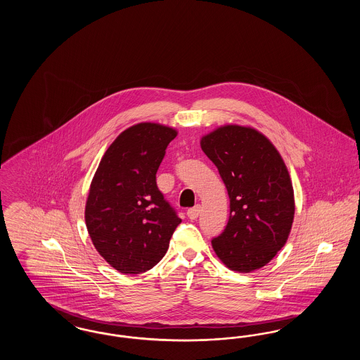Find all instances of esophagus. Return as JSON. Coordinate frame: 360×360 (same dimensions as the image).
<instances>
[{"mask_svg": "<svg viewBox=\"0 0 360 360\" xmlns=\"http://www.w3.org/2000/svg\"><path fill=\"white\" fill-rule=\"evenodd\" d=\"M201 212V206L195 205L194 207H190L188 210V217L190 220H195L200 216Z\"/></svg>", "mask_w": 360, "mask_h": 360, "instance_id": "obj_1", "label": "esophagus"}]
</instances>
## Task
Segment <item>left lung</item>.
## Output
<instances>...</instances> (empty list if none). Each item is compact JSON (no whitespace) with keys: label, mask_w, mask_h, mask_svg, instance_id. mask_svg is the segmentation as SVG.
Masks as SVG:
<instances>
[{"label":"left lung","mask_w":360,"mask_h":360,"mask_svg":"<svg viewBox=\"0 0 360 360\" xmlns=\"http://www.w3.org/2000/svg\"><path fill=\"white\" fill-rule=\"evenodd\" d=\"M229 195V220L212 247L239 273L266 266L286 244L294 219L290 175L274 144L251 127L224 125L201 139Z\"/></svg>","instance_id":"left-lung-1"}]
</instances>
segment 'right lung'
<instances>
[{
  "label": "right lung",
  "instance_id": "right-lung-1",
  "mask_svg": "<svg viewBox=\"0 0 360 360\" xmlns=\"http://www.w3.org/2000/svg\"><path fill=\"white\" fill-rule=\"evenodd\" d=\"M176 131L140 122L109 146L93 176L85 207L98 254L122 274H140L165 257L181 224L156 186V172Z\"/></svg>",
  "mask_w": 360,
  "mask_h": 360
}]
</instances>
